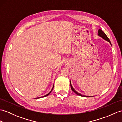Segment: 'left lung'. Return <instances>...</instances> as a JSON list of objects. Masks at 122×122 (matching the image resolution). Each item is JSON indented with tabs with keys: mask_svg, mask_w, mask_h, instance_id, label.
<instances>
[{
	"mask_svg": "<svg viewBox=\"0 0 122 122\" xmlns=\"http://www.w3.org/2000/svg\"><path fill=\"white\" fill-rule=\"evenodd\" d=\"M98 36H100V37H102V38L104 39H105V40L107 41L108 42H109L111 43V42H110V39H108V38L107 37V36L105 35V33L104 32H103L102 30H101V29H99V30H98ZM70 86H71V88L72 90L75 93H76V94H77V95H80V96H82V97H88V96H85V95H82V94H80L79 93L77 92L75 90L73 89V87H72V84H71V82H70Z\"/></svg>",
	"mask_w": 122,
	"mask_h": 122,
	"instance_id": "8db88e82",
	"label": "left lung"
}]
</instances>
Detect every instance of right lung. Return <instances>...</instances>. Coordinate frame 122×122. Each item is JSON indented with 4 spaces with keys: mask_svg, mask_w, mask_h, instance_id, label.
Instances as JSON below:
<instances>
[{
    "mask_svg": "<svg viewBox=\"0 0 122 122\" xmlns=\"http://www.w3.org/2000/svg\"><path fill=\"white\" fill-rule=\"evenodd\" d=\"M53 88H52V89L51 90V91L50 92H49V93H48V94H46V95H45V96H43V97H38V98H41V97H46V96H48V95H49V94H50V93L52 92V90H53Z\"/></svg>",
    "mask_w": 122,
    "mask_h": 122,
    "instance_id": "obj_1",
    "label": "right lung"
}]
</instances>
